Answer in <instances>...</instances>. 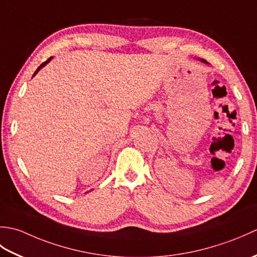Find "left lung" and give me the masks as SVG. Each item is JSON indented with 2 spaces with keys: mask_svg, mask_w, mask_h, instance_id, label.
Wrapping results in <instances>:
<instances>
[{
  "mask_svg": "<svg viewBox=\"0 0 257 257\" xmlns=\"http://www.w3.org/2000/svg\"><path fill=\"white\" fill-rule=\"evenodd\" d=\"M199 61H201V62H202V63H205V64H209V63H207V62H206V61H205V59H202V58H200V59H199Z\"/></svg>",
  "mask_w": 257,
  "mask_h": 257,
  "instance_id": "8db88e82",
  "label": "left lung"
}]
</instances>
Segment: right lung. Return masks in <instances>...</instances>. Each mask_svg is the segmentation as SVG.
Returning <instances> with one entry per match:
<instances>
[{
  "label": "right lung",
  "mask_w": 257,
  "mask_h": 257,
  "mask_svg": "<svg viewBox=\"0 0 257 257\" xmlns=\"http://www.w3.org/2000/svg\"><path fill=\"white\" fill-rule=\"evenodd\" d=\"M52 58H53V57H50V58H48V59H47V61H46V62H44V63H43V64L41 65V66H38V68H37V69L35 70V73H34V75H33V76H35V75H36V74L38 73V70H40V69H41L42 67H44V66H45V65H46L47 63H50V62H51V59H52Z\"/></svg>",
  "instance_id": "add662e5"
}]
</instances>
